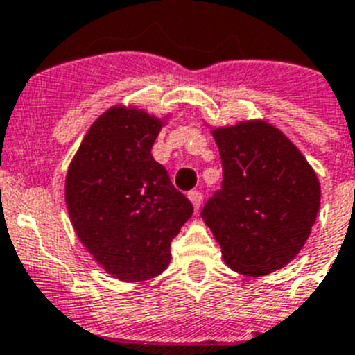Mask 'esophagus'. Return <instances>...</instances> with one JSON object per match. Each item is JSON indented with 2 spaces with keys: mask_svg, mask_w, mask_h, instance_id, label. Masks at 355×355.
<instances>
[{
  "mask_svg": "<svg viewBox=\"0 0 355 355\" xmlns=\"http://www.w3.org/2000/svg\"><path fill=\"white\" fill-rule=\"evenodd\" d=\"M187 198L191 200V203H193V207H195L196 211H198L200 205H202V200H203L202 193H200V191H189V193H187Z\"/></svg>",
  "mask_w": 355,
  "mask_h": 355,
  "instance_id": "1",
  "label": "esophagus"
}]
</instances>
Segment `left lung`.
<instances>
[{
	"mask_svg": "<svg viewBox=\"0 0 355 355\" xmlns=\"http://www.w3.org/2000/svg\"><path fill=\"white\" fill-rule=\"evenodd\" d=\"M212 135L223 182L202 218L225 263L248 277L284 268L304 248L316 221L318 177L300 150L263 119L220 126Z\"/></svg>",
	"mask_w": 355,
	"mask_h": 355,
	"instance_id": "obj_1",
	"label": "left lung"
}]
</instances>
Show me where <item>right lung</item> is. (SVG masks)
Wrapping results in <instances>:
<instances>
[{
	"label": "right lung",
	"mask_w": 355,
	"mask_h": 355,
	"mask_svg": "<svg viewBox=\"0 0 355 355\" xmlns=\"http://www.w3.org/2000/svg\"><path fill=\"white\" fill-rule=\"evenodd\" d=\"M166 119L114 105L85 134L66 175V205L80 243L109 275H160L171 241L193 214L189 200L152 155Z\"/></svg>",
	"instance_id": "1"
}]
</instances>
